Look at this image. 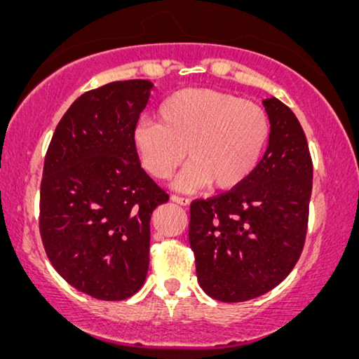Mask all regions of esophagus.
I'll list each match as a JSON object with an SVG mask.
<instances>
[{"instance_id":"esophagus-1","label":"esophagus","mask_w":359,"mask_h":359,"mask_svg":"<svg viewBox=\"0 0 359 359\" xmlns=\"http://www.w3.org/2000/svg\"><path fill=\"white\" fill-rule=\"evenodd\" d=\"M171 201H173V203H176V204H180V205H188L189 204L188 198H181V196H176V194L171 196Z\"/></svg>"}]
</instances>
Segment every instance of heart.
<instances>
[{"label": "heart", "instance_id": "heart-1", "mask_svg": "<svg viewBox=\"0 0 359 359\" xmlns=\"http://www.w3.org/2000/svg\"><path fill=\"white\" fill-rule=\"evenodd\" d=\"M158 119L139 122L135 151L156 180L170 178L184 156L191 160L175 181L181 191L210 183L222 191L237 188L257 168L271 135L262 106L210 88H184L170 95L158 107Z\"/></svg>", "mask_w": 359, "mask_h": 359}]
</instances>
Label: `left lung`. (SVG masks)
<instances>
[{
	"label": "left lung",
	"instance_id": "8db88e82",
	"mask_svg": "<svg viewBox=\"0 0 359 359\" xmlns=\"http://www.w3.org/2000/svg\"><path fill=\"white\" fill-rule=\"evenodd\" d=\"M263 104L271 135L257 168L237 188L196 199L189 209L199 286L220 302L271 291L306 243L313 175L306 134L284 102L269 97Z\"/></svg>",
	"mask_w": 359,
	"mask_h": 359
}]
</instances>
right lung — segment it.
<instances>
[{
  "mask_svg": "<svg viewBox=\"0 0 359 359\" xmlns=\"http://www.w3.org/2000/svg\"><path fill=\"white\" fill-rule=\"evenodd\" d=\"M151 86L127 80L86 91L58 122L43 161V248L68 284L101 301H122L142 287L151 212L170 199L134 147Z\"/></svg>",
  "mask_w": 359,
  "mask_h": 359,
  "instance_id": "obj_1",
  "label": "right lung"
}]
</instances>
